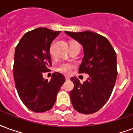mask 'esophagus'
Masks as SVG:
<instances>
[{"label": "esophagus", "mask_w": 133, "mask_h": 133, "mask_svg": "<svg viewBox=\"0 0 133 133\" xmlns=\"http://www.w3.org/2000/svg\"><path fill=\"white\" fill-rule=\"evenodd\" d=\"M65 80H66V81H68V80H70L69 76H65Z\"/></svg>", "instance_id": "esophagus-1"}]
</instances>
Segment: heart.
<instances>
[{
  "label": "heart",
  "mask_w": 133,
  "mask_h": 133,
  "mask_svg": "<svg viewBox=\"0 0 133 133\" xmlns=\"http://www.w3.org/2000/svg\"><path fill=\"white\" fill-rule=\"evenodd\" d=\"M73 44V43H72ZM50 54L52 57L55 56V51H54V43L51 44V45L50 47ZM73 65L71 64L68 63H63L61 64L58 68V70L63 73H70L71 72Z\"/></svg>",
  "instance_id": "1"
}]
</instances>
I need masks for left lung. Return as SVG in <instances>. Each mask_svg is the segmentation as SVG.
<instances>
[{"instance_id": "left-lung-1", "label": "left lung", "mask_w": 133, "mask_h": 133, "mask_svg": "<svg viewBox=\"0 0 133 133\" xmlns=\"http://www.w3.org/2000/svg\"><path fill=\"white\" fill-rule=\"evenodd\" d=\"M78 41L83 48V58L79 67L80 73L89 77L81 84L75 77L70 92V100L76 111L92 114L98 111L110 97L117 78V56L106 38L89 30L73 33L65 31Z\"/></svg>"}]
</instances>
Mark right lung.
I'll use <instances>...</instances> for the list:
<instances>
[{
	"label": "right lung",
	"instance_id": "right-lung-1",
	"mask_svg": "<svg viewBox=\"0 0 133 133\" xmlns=\"http://www.w3.org/2000/svg\"><path fill=\"white\" fill-rule=\"evenodd\" d=\"M60 31L38 28L25 34L15 50L13 77L21 101L35 112L52 108L65 79L58 72L50 81L43 77L52 65L50 47Z\"/></svg>",
	"mask_w": 133,
	"mask_h": 133
}]
</instances>
